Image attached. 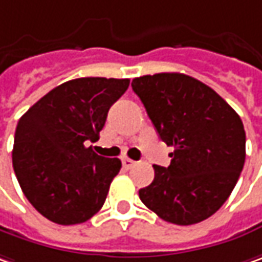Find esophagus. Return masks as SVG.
Masks as SVG:
<instances>
[{
	"label": "esophagus",
	"mask_w": 262,
	"mask_h": 262,
	"mask_svg": "<svg viewBox=\"0 0 262 262\" xmlns=\"http://www.w3.org/2000/svg\"><path fill=\"white\" fill-rule=\"evenodd\" d=\"M121 164H123V167H124L126 170H129V168H132L133 165L136 164V161H133V160H130V158H123Z\"/></svg>",
	"instance_id": "esophagus-1"
}]
</instances>
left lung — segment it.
Returning <instances> with one entry per match:
<instances>
[{"mask_svg": "<svg viewBox=\"0 0 262 262\" xmlns=\"http://www.w3.org/2000/svg\"><path fill=\"white\" fill-rule=\"evenodd\" d=\"M158 136L173 146L168 167L154 165L139 198L164 222L189 226L220 210L245 164L244 123L210 86L183 73L132 80Z\"/></svg>", "mask_w": 262, "mask_h": 262, "instance_id": "8db88e82", "label": "left lung"}]
</instances>
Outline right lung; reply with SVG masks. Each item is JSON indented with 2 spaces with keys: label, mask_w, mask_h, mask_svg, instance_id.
Segmentation results:
<instances>
[{
  "label": "right lung",
  "mask_w": 262,
  "mask_h": 262,
  "mask_svg": "<svg viewBox=\"0 0 262 262\" xmlns=\"http://www.w3.org/2000/svg\"><path fill=\"white\" fill-rule=\"evenodd\" d=\"M129 83V79H73L20 117L13 167L25 196L45 219L72 226L102 208L121 161L98 155L86 143L99 139L110 107Z\"/></svg>",
  "instance_id": "1"
}]
</instances>
